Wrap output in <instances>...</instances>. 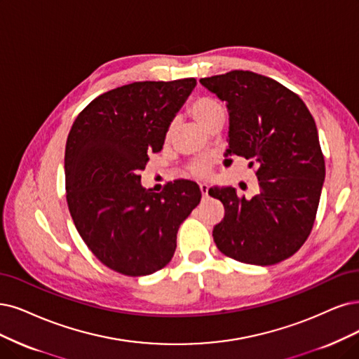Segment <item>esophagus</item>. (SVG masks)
<instances>
[{"instance_id": "1", "label": "esophagus", "mask_w": 359, "mask_h": 359, "mask_svg": "<svg viewBox=\"0 0 359 359\" xmlns=\"http://www.w3.org/2000/svg\"><path fill=\"white\" fill-rule=\"evenodd\" d=\"M200 191H201V195H203L204 198H207V196H208V184L201 183V184H200Z\"/></svg>"}]
</instances>
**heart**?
Masks as SVG:
<instances>
[{
    "mask_svg": "<svg viewBox=\"0 0 359 359\" xmlns=\"http://www.w3.org/2000/svg\"><path fill=\"white\" fill-rule=\"evenodd\" d=\"M189 112L196 119V121L200 123L204 128H207L208 131H211L216 127H222V124L224 121V109H223L222 103L211 96L196 97L189 106ZM176 128H177L176 121H171L168 124L167 131H165L167 140H170L172 137ZM189 172L195 177H205V176H208L210 167L204 161H195L189 165Z\"/></svg>",
    "mask_w": 359,
    "mask_h": 359,
    "instance_id": "obj_1",
    "label": "heart"
}]
</instances>
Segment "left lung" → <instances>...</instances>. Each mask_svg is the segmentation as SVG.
I'll return each instance as SVG.
<instances>
[{"instance_id":"obj_1","label":"left lung","mask_w":359,"mask_h":359,"mask_svg":"<svg viewBox=\"0 0 359 359\" xmlns=\"http://www.w3.org/2000/svg\"><path fill=\"white\" fill-rule=\"evenodd\" d=\"M200 83L228 106L226 156L250 159L259 179L251 198L232 187L210 188L224 207L215 243L238 262L280 263L308 240L320 204L325 163L315 119L296 93L264 75L231 71Z\"/></svg>"}]
</instances>
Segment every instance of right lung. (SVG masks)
<instances>
[{
  "label": "right lung",
  "instance_id": "obj_1",
  "mask_svg": "<svg viewBox=\"0 0 359 359\" xmlns=\"http://www.w3.org/2000/svg\"><path fill=\"white\" fill-rule=\"evenodd\" d=\"M195 78L139 81L106 91L78 114L66 140V201L78 233L104 266L127 276L163 269L182 222L200 204L195 182H168L156 194L139 172L163 149Z\"/></svg>",
  "mask_w": 359,
  "mask_h": 359
}]
</instances>
